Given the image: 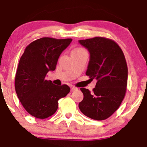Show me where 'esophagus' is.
I'll return each instance as SVG.
<instances>
[{"mask_svg":"<svg viewBox=\"0 0 147 147\" xmlns=\"http://www.w3.org/2000/svg\"><path fill=\"white\" fill-rule=\"evenodd\" d=\"M77 90V88H76V87H75V86H71V88H70V90L72 91H75V90Z\"/></svg>","mask_w":147,"mask_h":147,"instance_id":"esophagus-1","label":"esophagus"}]
</instances>
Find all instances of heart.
Listing matches in <instances>:
<instances>
[{
    "label": "heart",
    "instance_id": "heart-1",
    "mask_svg": "<svg viewBox=\"0 0 147 147\" xmlns=\"http://www.w3.org/2000/svg\"><path fill=\"white\" fill-rule=\"evenodd\" d=\"M81 50H84L82 48H78V49H75V50H73V51H81Z\"/></svg>",
    "mask_w": 147,
    "mask_h": 147
}]
</instances>
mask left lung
<instances>
[{
	"label": "left lung",
	"instance_id": "obj_1",
	"mask_svg": "<svg viewBox=\"0 0 147 147\" xmlns=\"http://www.w3.org/2000/svg\"><path fill=\"white\" fill-rule=\"evenodd\" d=\"M90 53L86 75L97 83L92 92L81 88L84 99L79 104L83 114L104 120L117 110L125 96L128 68L122 49L113 40L95 37L79 40Z\"/></svg>",
	"mask_w": 147,
	"mask_h": 147
}]
</instances>
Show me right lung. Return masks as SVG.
I'll list each match as a JSON object with an SVG mask.
<instances>
[{
	"mask_svg": "<svg viewBox=\"0 0 147 147\" xmlns=\"http://www.w3.org/2000/svg\"><path fill=\"white\" fill-rule=\"evenodd\" d=\"M72 41L43 37L25 49L16 70L15 90L24 109L34 117H50L58 109L59 99L70 92L68 86L55 85L45 77L55 70L60 55Z\"/></svg>",
	"mask_w": 147,
	"mask_h": 147,
	"instance_id": "add662e5",
	"label": "right lung"
}]
</instances>
